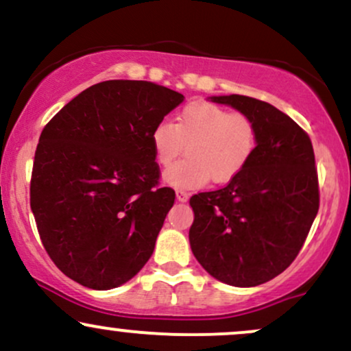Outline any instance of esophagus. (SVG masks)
Instances as JSON below:
<instances>
[{
	"mask_svg": "<svg viewBox=\"0 0 351 351\" xmlns=\"http://www.w3.org/2000/svg\"><path fill=\"white\" fill-rule=\"evenodd\" d=\"M176 199H178L180 203H186L188 193L186 191H176Z\"/></svg>",
	"mask_w": 351,
	"mask_h": 351,
	"instance_id": "1",
	"label": "esophagus"
}]
</instances>
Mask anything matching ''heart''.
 <instances>
[{
    "mask_svg": "<svg viewBox=\"0 0 351 351\" xmlns=\"http://www.w3.org/2000/svg\"><path fill=\"white\" fill-rule=\"evenodd\" d=\"M150 140L162 167H170L186 145L188 160L168 168L163 183L175 189H196L209 178L226 183L239 175L256 152L257 128L249 117L198 100L180 112L175 125L167 120L156 123Z\"/></svg>",
    "mask_w": 351,
    "mask_h": 351,
    "instance_id": "b5f03b06",
    "label": "heart"
}]
</instances>
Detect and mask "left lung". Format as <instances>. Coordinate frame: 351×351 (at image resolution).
<instances>
[{
    "mask_svg": "<svg viewBox=\"0 0 351 351\" xmlns=\"http://www.w3.org/2000/svg\"><path fill=\"white\" fill-rule=\"evenodd\" d=\"M209 100L249 117L257 147L228 186L191 196L189 245L209 276L256 287L292 264L318 213L312 142L291 117L263 100L236 94Z\"/></svg>",
    "mask_w": 351,
    "mask_h": 351,
    "instance_id": "1",
    "label": "left lung"
}]
</instances>
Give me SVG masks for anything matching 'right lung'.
Returning <instances> with one entry per match:
<instances>
[{"label": "right lung", "instance_id": "1", "mask_svg": "<svg viewBox=\"0 0 351 351\" xmlns=\"http://www.w3.org/2000/svg\"><path fill=\"white\" fill-rule=\"evenodd\" d=\"M183 100L147 80H106L44 127L31 211L51 259L84 287H119L152 257L175 191L156 188L150 135Z\"/></svg>", "mask_w": 351, "mask_h": 351}]
</instances>
